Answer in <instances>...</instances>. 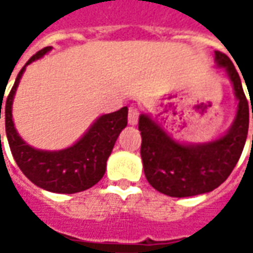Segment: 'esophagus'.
Wrapping results in <instances>:
<instances>
[{
  "label": "esophagus",
  "instance_id": "obj_1",
  "mask_svg": "<svg viewBox=\"0 0 253 253\" xmlns=\"http://www.w3.org/2000/svg\"><path fill=\"white\" fill-rule=\"evenodd\" d=\"M138 118H139V111L136 107H129V112H128V122L129 125H136L138 124Z\"/></svg>",
  "mask_w": 253,
  "mask_h": 253
}]
</instances>
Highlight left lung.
Listing matches in <instances>:
<instances>
[{
  "label": "left lung",
  "mask_w": 253,
  "mask_h": 253,
  "mask_svg": "<svg viewBox=\"0 0 253 253\" xmlns=\"http://www.w3.org/2000/svg\"><path fill=\"white\" fill-rule=\"evenodd\" d=\"M214 54L217 67L225 69L237 98L235 118L224 135L204 143H186L173 138L151 115H139L145 176L153 189L170 197H191L217 189L228 179L247 142L253 107L251 112L239 74L228 56Z\"/></svg>",
  "instance_id": "left-lung-1"
}]
</instances>
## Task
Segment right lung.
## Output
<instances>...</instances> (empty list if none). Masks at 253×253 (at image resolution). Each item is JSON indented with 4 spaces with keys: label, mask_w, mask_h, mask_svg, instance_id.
Here are the masks:
<instances>
[{
    "label": "right lung",
    "mask_w": 253,
    "mask_h": 253,
    "mask_svg": "<svg viewBox=\"0 0 253 253\" xmlns=\"http://www.w3.org/2000/svg\"><path fill=\"white\" fill-rule=\"evenodd\" d=\"M50 50L52 46L39 50L18 73L14 87L5 101V131L15 162L28 179L47 191L73 194L90 189L102 179L117 138L128 124V107L98 117L84 132L83 136L69 148L60 151H42L28 145L19 136L12 120L15 92L26 66L43 57ZM0 100L1 118L2 95Z\"/></svg>",
    "instance_id": "right-lung-1"
}]
</instances>
